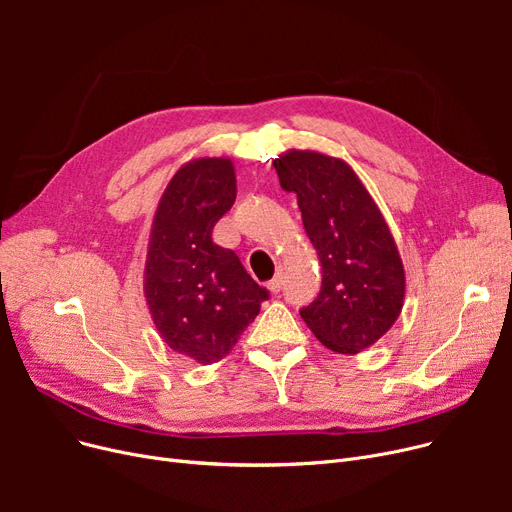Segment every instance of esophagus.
Here are the masks:
<instances>
[{"label":"esophagus","mask_w":512,"mask_h":512,"mask_svg":"<svg viewBox=\"0 0 512 512\" xmlns=\"http://www.w3.org/2000/svg\"><path fill=\"white\" fill-rule=\"evenodd\" d=\"M282 282H284V278H282V274H278V276H274L270 282H267V290L270 292H280V288H282Z\"/></svg>","instance_id":"esophagus-1"}]
</instances>
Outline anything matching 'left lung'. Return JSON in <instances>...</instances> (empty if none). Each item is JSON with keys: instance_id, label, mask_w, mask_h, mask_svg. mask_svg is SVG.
<instances>
[{"instance_id": "1", "label": "left lung", "mask_w": 512, "mask_h": 512, "mask_svg": "<svg viewBox=\"0 0 512 512\" xmlns=\"http://www.w3.org/2000/svg\"><path fill=\"white\" fill-rule=\"evenodd\" d=\"M274 168L284 191L297 193L321 263V290L301 317L330 351L357 355L394 326L405 305V265L394 236L344 159L288 149Z\"/></svg>"}]
</instances>
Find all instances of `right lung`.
<instances>
[{
  "mask_svg": "<svg viewBox=\"0 0 512 512\" xmlns=\"http://www.w3.org/2000/svg\"><path fill=\"white\" fill-rule=\"evenodd\" d=\"M234 199L232 159L186 161L161 193L149 234L143 292L155 330L201 365L224 359L267 299L236 253L211 240Z\"/></svg>",
  "mask_w": 512,
  "mask_h": 512,
  "instance_id": "right-lung-1",
  "label": "right lung"
}]
</instances>
